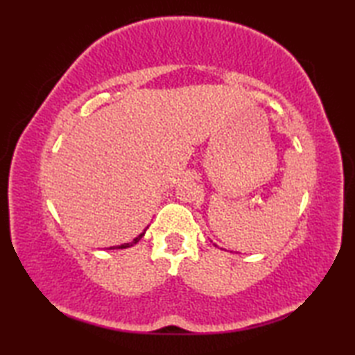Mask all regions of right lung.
<instances>
[{
    "label": "right lung",
    "mask_w": 355,
    "mask_h": 355,
    "mask_svg": "<svg viewBox=\"0 0 355 355\" xmlns=\"http://www.w3.org/2000/svg\"><path fill=\"white\" fill-rule=\"evenodd\" d=\"M146 230H148V227L145 229V230H143L141 233H140V235L137 236V238H134L132 241H131V243H125V244H120V245H114V247H110L111 248V250H112V248H128V247H132L134 244H137L139 243V241L143 238V235H145V233H146Z\"/></svg>",
    "instance_id": "1"
}]
</instances>
